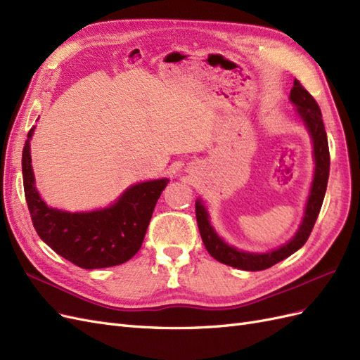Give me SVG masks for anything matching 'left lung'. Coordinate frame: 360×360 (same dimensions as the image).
Segmentation results:
<instances>
[{"label": "left lung", "instance_id": "8db88e82", "mask_svg": "<svg viewBox=\"0 0 360 360\" xmlns=\"http://www.w3.org/2000/svg\"><path fill=\"white\" fill-rule=\"evenodd\" d=\"M290 99L292 104L297 105L300 117L303 119L304 125L311 132L314 143V157H315V176L312 182V188L309 199H307L304 219L302 221L300 229L297 231L295 237L288 243L282 245L277 250L269 253H245L231 248L226 244L217 233L214 232L212 226L208 220V212L205 210L200 200L196 202V220L199 226V232L202 241L207 248L208 253L214 259L223 262L226 265L235 266L240 270L248 271H259L270 269L274 264L281 262L282 259L288 258L294 252L299 250L302 245L309 238L314 229L318 214H320L321 205L324 200V194L328 181V169H330V153H328L327 136L324 129V123L321 117V110L318 107L314 96L307 91L299 79H294V86L291 89Z\"/></svg>", "mask_w": 360, "mask_h": 360}]
</instances>
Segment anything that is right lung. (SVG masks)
Here are the masks:
<instances>
[{"label": "right lung", "mask_w": 360, "mask_h": 360, "mask_svg": "<svg viewBox=\"0 0 360 360\" xmlns=\"http://www.w3.org/2000/svg\"><path fill=\"white\" fill-rule=\"evenodd\" d=\"M30 129L22 150L24 191L30 215L37 235L51 249L81 269L94 270L129 261L146 235L153 208L167 179L132 186L110 208L91 212H65L40 199L34 187L30 155Z\"/></svg>", "instance_id": "obj_1"}]
</instances>
